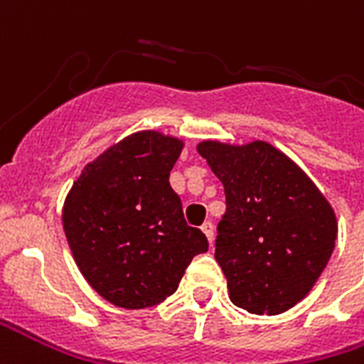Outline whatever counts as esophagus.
Instances as JSON below:
<instances>
[{
  "label": "esophagus",
  "mask_w": 364,
  "mask_h": 364,
  "mask_svg": "<svg viewBox=\"0 0 364 364\" xmlns=\"http://www.w3.org/2000/svg\"><path fill=\"white\" fill-rule=\"evenodd\" d=\"M202 231H204V235L208 237V240H210V242H213V223L212 221H206V223L202 225Z\"/></svg>",
  "instance_id": "esophagus-1"
}]
</instances>
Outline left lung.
<instances>
[{
	"label": "left lung",
	"mask_w": 364,
	"mask_h": 364,
	"mask_svg": "<svg viewBox=\"0 0 364 364\" xmlns=\"http://www.w3.org/2000/svg\"><path fill=\"white\" fill-rule=\"evenodd\" d=\"M198 152L225 188L215 262L231 301L279 315L298 304L326 267L336 215L311 179L263 141L232 146L204 141Z\"/></svg>",
	"instance_id": "obj_1"
}]
</instances>
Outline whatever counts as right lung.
Listing matches in <instances>:
<instances>
[{
  "label": "right lung",
  "mask_w": 364,
  "mask_h": 364,
  "mask_svg": "<svg viewBox=\"0 0 364 364\" xmlns=\"http://www.w3.org/2000/svg\"><path fill=\"white\" fill-rule=\"evenodd\" d=\"M183 143L133 133L85 170L63 210L66 240L97 294L124 309H145L176 292L208 238L188 227L170 171Z\"/></svg>",
  "instance_id": "add662e5"
}]
</instances>
